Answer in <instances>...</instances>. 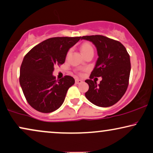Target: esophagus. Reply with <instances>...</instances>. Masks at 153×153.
I'll return each mask as SVG.
<instances>
[{
	"instance_id": "obj_1",
	"label": "esophagus",
	"mask_w": 153,
	"mask_h": 153,
	"mask_svg": "<svg viewBox=\"0 0 153 153\" xmlns=\"http://www.w3.org/2000/svg\"><path fill=\"white\" fill-rule=\"evenodd\" d=\"M83 82L82 80H81V79H76V80H75V83H76V84H81V83Z\"/></svg>"
}]
</instances>
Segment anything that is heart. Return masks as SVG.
I'll list each match as a JSON object with an SVG mask.
<instances>
[{"mask_svg":"<svg viewBox=\"0 0 153 153\" xmlns=\"http://www.w3.org/2000/svg\"><path fill=\"white\" fill-rule=\"evenodd\" d=\"M81 51L84 56L88 53H94V50L92 45L90 43H84L81 45Z\"/></svg>","mask_w":153,"mask_h":153,"instance_id":"obj_1","label":"heart"}]
</instances>
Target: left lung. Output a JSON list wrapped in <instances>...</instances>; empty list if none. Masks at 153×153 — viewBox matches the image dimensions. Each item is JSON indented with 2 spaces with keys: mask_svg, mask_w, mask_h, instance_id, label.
<instances>
[{
  "mask_svg": "<svg viewBox=\"0 0 153 153\" xmlns=\"http://www.w3.org/2000/svg\"><path fill=\"white\" fill-rule=\"evenodd\" d=\"M81 39L94 43L98 55L90 79L85 81L89 86L85 96L97 106H112L122 98L128 88L131 71L129 55L120 41L104 36H84ZM100 76L102 80L97 85L92 79Z\"/></svg>",
  "mask_w": 153,
  "mask_h": 153,
  "instance_id": "left-lung-1",
  "label": "left lung"
}]
</instances>
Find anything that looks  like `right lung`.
<instances>
[{"instance_id": "right-lung-1", "label": "right lung", "mask_w": 153, "mask_h": 153, "mask_svg": "<svg viewBox=\"0 0 153 153\" xmlns=\"http://www.w3.org/2000/svg\"><path fill=\"white\" fill-rule=\"evenodd\" d=\"M81 38H51L33 47L24 57L19 84L26 100L36 110L50 113L62 105L74 79L67 75L56 80L53 72L55 65L65 62L69 48Z\"/></svg>"}]
</instances>
